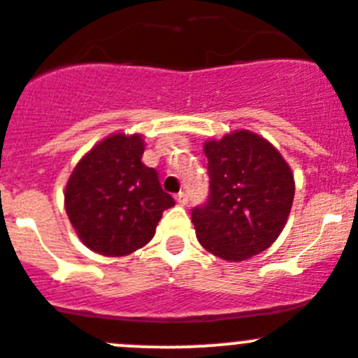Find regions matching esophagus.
I'll return each mask as SVG.
<instances>
[{
    "label": "esophagus",
    "mask_w": 358,
    "mask_h": 358,
    "mask_svg": "<svg viewBox=\"0 0 358 358\" xmlns=\"http://www.w3.org/2000/svg\"><path fill=\"white\" fill-rule=\"evenodd\" d=\"M175 199H176V203L180 204V206H185V204L189 203V199H187V196H185V194H183V192H178V194H176Z\"/></svg>",
    "instance_id": "obj_1"
}]
</instances>
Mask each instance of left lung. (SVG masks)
Returning a JSON list of instances; mask_svg holds the SVG:
<instances>
[{
    "label": "left lung",
    "mask_w": 358,
    "mask_h": 358,
    "mask_svg": "<svg viewBox=\"0 0 358 358\" xmlns=\"http://www.w3.org/2000/svg\"><path fill=\"white\" fill-rule=\"evenodd\" d=\"M210 197L192 211L203 248L231 262L267 250L282 234L296 182L278 148L246 129L204 141Z\"/></svg>",
    "instance_id": "8db88e82"
}]
</instances>
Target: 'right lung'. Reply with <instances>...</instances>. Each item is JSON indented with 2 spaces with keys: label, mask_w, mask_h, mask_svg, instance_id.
<instances>
[{
  "label": "right lung",
  "mask_w": 358,
  "mask_h": 358,
  "mask_svg": "<svg viewBox=\"0 0 358 358\" xmlns=\"http://www.w3.org/2000/svg\"><path fill=\"white\" fill-rule=\"evenodd\" d=\"M143 136L113 133L87 152L69 175L64 208L80 241L105 257L143 248L162 211L175 201L162 190L157 171L141 162Z\"/></svg>",
  "instance_id": "right-lung-1"
}]
</instances>
